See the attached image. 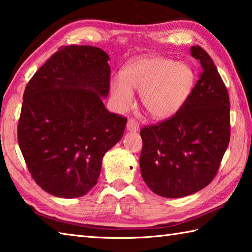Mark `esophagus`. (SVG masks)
<instances>
[{"instance_id": "obj_1", "label": "esophagus", "mask_w": 252, "mask_h": 252, "mask_svg": "<svg viewBox=\"0 0 252 252\" xmlns=\"http://www.w3.org/2000/svg\"><path fill=\"white\" fill-rule=\"evenodd\" d=\"M126 129L127 131H131V132H135L139 130V123L136 122L134 119H130L129 121L126 123Z\"/></svg>"}]
</instances>
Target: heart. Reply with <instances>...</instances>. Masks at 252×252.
Instances as JSON below:
<instances>
[{
	"label": "heart",
	"mask_w": 252,
	"mask_h": 252,
	"mask_svg": "<svg viewBox=\"0 0 252 252\" xmlns=\"http://www.w3.org/2000/svg\"><path fill=\"white\" fill-rule=\"evenodd\" d=\"M194 71L188 63L167 58H149L135 61L114 76L110 92L114 104L126 109L140 92L143 109L155 119L173 116L185 104L194 84Z\"/></svg>",
	"instance_id": "b5f03b06"
}]
</instances>
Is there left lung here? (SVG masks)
Instances as JSON below:
<instances>
[{
    "label": "left lung",
    "mask_w": 252,
    "mask_h": 252,
    "mask_svg": "<svg viewBox=\"0 0 252 252\" xmlns=\"http://www.w3.org/2000/svg\"><path fill=\"white\" fill-rule=\"evenodd\" d=\"M201 63L199 80L176 114L140 131V169L146 185L164 198L198 192L218 172L230 141V101L218 70L201 46H191Z\"/></svg>",
    "instance_id": "obj_1"
}]
</instances>
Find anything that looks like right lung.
I'll list each match as a JSON object with an SVG mask.
<instances>
[{
  "label": "right lung",
  "mask_w": 252,
  "mask_h": 252,
  "mask_svg": "<svg viewBox=\"0 0 252 252\" xmlns=\"http://www.w3.org/2000/svg\"><path fill=\"white\" fill-rule=\"evenodd\" d=\"M109 60L96 46H61L25 88L19 146L33 180L55 197L88 193L105 152L125 132L126 118L102 102L110 90Z\"/></svg>",
  "instance_id": "1"
}]
</instances>
